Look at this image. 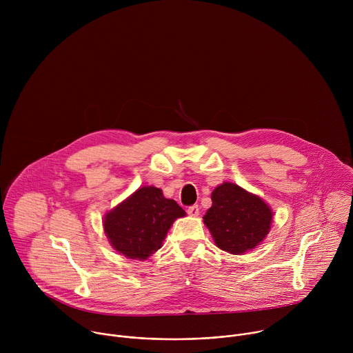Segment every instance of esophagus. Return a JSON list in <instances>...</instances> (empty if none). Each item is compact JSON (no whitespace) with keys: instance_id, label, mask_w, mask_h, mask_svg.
<instances>
[{"instance_id":"1","label":"esophagus","mask_w":353,"mask_h":353,"mask_svg":"<svg viewBox=\"0 0 353 353\" xmlns=\"http://www.w3.org/2000/svg\"><path fill=\"white\" fill-rule=\"evenodd\" d=\"M187 214L191 215V216H196V215L199 214L198 205H191V207H188V208H187Z\"/></svg>"}]
</instances>
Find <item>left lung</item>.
Masks as SVG:
<instances>
[{
	"instance_id": "obj_1",
	"label": "left lung",
	"mask_w": 353,
	"mask_h": 353,
	"mask_svg": "<svg viewBox=\"0 0 353 353\" xmlns=\"http://www.w3.org/2000/svg\"><path fill=\"white\" fill-rule=\"evenodd\" d=\"M212 207L204 216L216 245L230 254H243L270 232L272 212L264 201L241 187L223 183L212 192Z\"/></svg>"
}]
</instances>
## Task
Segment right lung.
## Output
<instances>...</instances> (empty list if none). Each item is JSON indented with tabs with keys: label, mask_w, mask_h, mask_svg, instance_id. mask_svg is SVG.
I'll list each match as a JSON object with an SVG mask.
<instances>
[{
	"label": "right lung",
	"mask_w": 353,
	"mask_h": 353,
	"mask_svg": "<svg viewBox=\"0 0 353 353\" xmlns=\"http://www.w3.org/2000/svg\"><path fill=\"white\" fill-rule=\"evenodd\" d=\"M174 199L163 196L157 187L137 190L105 218V232L110 244L123 256L146 260L162 247L174 219L184 216Z\"/></svg>",
	"instance_id": "right-lung-1"
}]
</instances>
